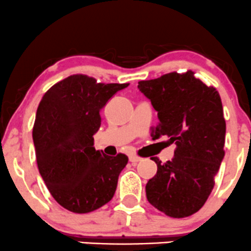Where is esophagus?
<instances>
[{"mask_svg":"<svg viewBox=\"0 0 251 251\" xmlns=\"http://www.w3.org/2000/svg\"><path fill=\"white\" fill-rule=\"evenodd\" d=\"M128 158H130V162H132V163H138V162L140 161V157H138V156H136V155H130V157H128Z\"/></svg>","mask_w":251,"mask_h":251,"instance_id":"34e87169","label":"esophagus"}]
</instances>
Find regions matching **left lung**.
Masks as SVG:
<instances>
[{
	"mask_svg": "<svg viewBox=\"0 0 251 251\" xmlns=\"http://www.w3.org/2000/svg\"><path fill=\"white\" fill-rule=\"evenodd\" d=\"M194 73H170L138 82L157 112L152 139L170 137L176 149L172 161L161 163L145 186L148 201L173 218L192 216L202 207L214 186L225 151L223 104L216 88L207 87Z\"/></svg>",
	"mask_w": 251,
	"mask_h": 251,
	"instance_id": "8db88e82",
	"label": "left lung"
}]
</instances>
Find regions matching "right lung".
<instances>
[{"label":"right lung","mask_w":251,"mask_h":251,"mask_svg":"<svg viewBox=\"0 0 251 251\" xmlns=\"http://www.w3.org/2000/svg\"><path fill=\"white\" fill-rule=\"evenodd\" d=\"M128 83H98L73 75L45 93L35 115L33 143L38 169L60 206L75 213L100 208L114 195L128 157L95 150L101 109Z\"/></svg>","instance_id":"1"}]
</instances>
